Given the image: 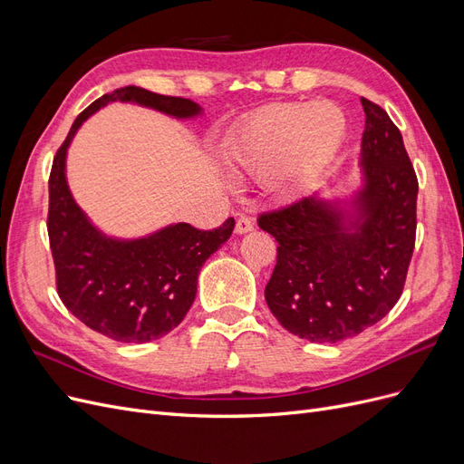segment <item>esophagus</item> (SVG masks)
<instances>
[{"instance_id":"obj_1","label":"esophagus","mask_w":464,"mask_h":464,"mask_svg":"<svg viewBox=\"0 0 464 464\" xmlns=\"http://www.w3.org/2000/svg\"><path fill=\"white\" fill-rule=\"evenodd\" d=\"M254 230V220H251L249 217H240L236 220V234H247Z\"/></svg>"}]
</instances>
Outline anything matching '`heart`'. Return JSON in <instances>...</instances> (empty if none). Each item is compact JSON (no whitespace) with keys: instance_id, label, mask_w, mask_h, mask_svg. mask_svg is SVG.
I'll return each mask as SVG.
<instances>
[{"instance_id":"1","label":"heart","mask_w":464,"mask_h":464,"mask_svg":"<svg viewBox=\"0 0 464 464\" xmlns=\"http://www.w3.org/2000/svg\"><path fill=\"white\" fill-rule=\"evenodd\" d=\"M344 135L346 116L331 101L275 102L254 111L230 135L224 162L237 176H278L285 191L302 193L339 152Z\"/></svg>"}]
</instances>
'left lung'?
<instances>
[{
	"mask_svg": "<svg viewBox=\"0 0 464 464\" xmlns=\"http://www.w3.org/2000/svg\"><path fill=\"white\" fill-rule=\"evenodd\" d=\"M362 188L353 199L312 195L259 217L275 236L265 300L280 325L339 343L382 321L401 298L416 240L418 179L387 111L362 98Z\"/></svg>",
	"mask_w": 464,
	"mask_h": 464,
	"instance_id": "obj_1",
	"label": "left lung"
}]
</instances>
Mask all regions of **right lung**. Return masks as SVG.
I'll use <instances>...</instances> for the list:
<instances>
[{"mask_svg": "<svg viewBox=\"0 0 464 464\" xmlns=\"http://www.w3.org/2000/svg\"><path fill=\"white\" fill-rule=\"evenodd\" d=\"M118 101L178 120L199 116L201 106L141 87L116 89L81 111L52 164L48 236L60 298L92 331L118 343L141 344L160 339L186 317L201 266L232 236L234 218L215 230L178 222L135 240L111 237L94 227L69 191L67 149L82 121Z\"/></svg>", "mask_w": 464, "mask_h": 464, "instance_id": "add662e5", "label": "right lung"}]
</instances>
